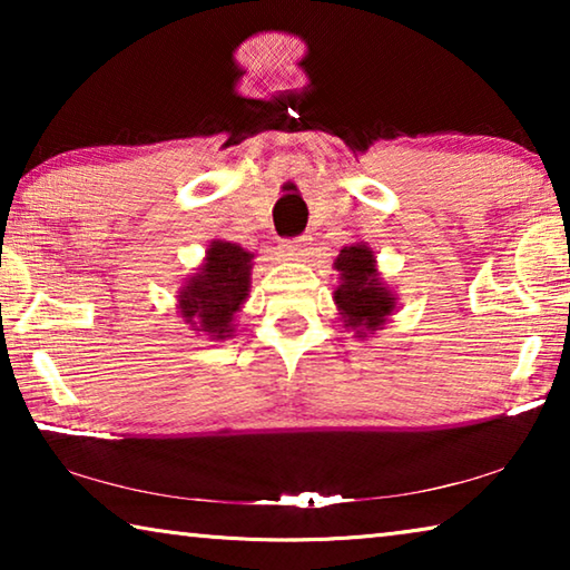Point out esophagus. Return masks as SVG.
Masks as SVG:
<instances>
[{"mask_svg":"<svg viewBox=\"0 0 570 570\" xmlns=\"http://www.w3.org/2000/svg\"><path fill=\"white\" fill-rule=\"evenodd\" d=\"M284 256L288 262H304L308 256V250H312V244H308V238H296V240H284L282 244Z\"/></svg>","mask_w":570,"mask_h":570,"instance_id":"esophagus-1","label":"esophagus"}]
</instances>
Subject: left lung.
Masks as SVG:
<instances>
[{"instance_id":"8db88e82","label":"left lung","mask_w":570,"mask_h":570,"mask_svg":"<svg viewBox=\"0 0 570 570\" xmlns=\"http://www.w3.org/2000/svg\"><path fill=\"white\" fill-rule=\"evenodd\" d=\"M334 268L340 272V284L334 288V304L340 312L344 330L354 332L356 340L374 334L390 322L397 308L387 282H382L377 256L364 240L344 246L334 258Z\"/></svg>"}]
</instances>
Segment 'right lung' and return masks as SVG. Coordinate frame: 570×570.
I'll return each instance as SVG.
<instances>
[{
	"mask_svg": "<svg viewBox=\"0 0 570 570\" xmlns=\"http://www.w3.org/2000/svg\"><path fill=\"white\" fill-rule=\"evenodd\" d=\"M254 254L238 244L214 238L206 258L178 288V314L193 332L224 342L236 332V316L250 292Z\"/></svg>",
	"mask_w": 570,
	"mask_h": 570,
	"instance_id": "obj_1",
	"label": "right lung"
}]
</instances>
